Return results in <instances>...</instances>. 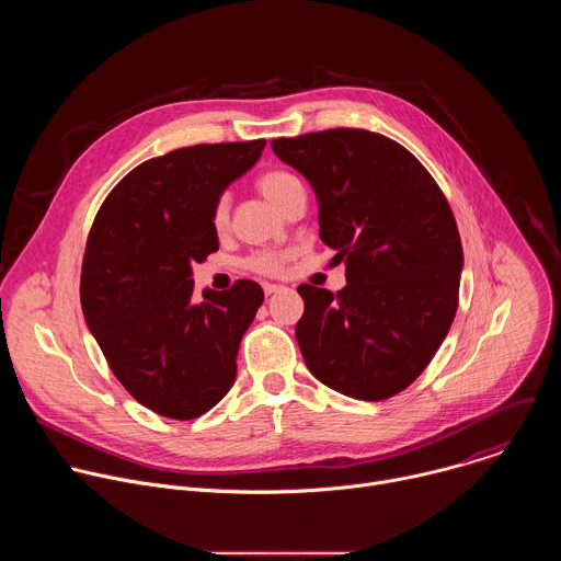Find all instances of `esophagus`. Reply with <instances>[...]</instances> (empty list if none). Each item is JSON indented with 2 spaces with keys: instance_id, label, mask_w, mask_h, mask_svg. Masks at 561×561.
Returning a JSON list of instances; mask_svg holds the SVG:
<instances>
[{
  "instance_id": "34e87169",
  "label": "esophagus",
  "mask_w": 561,
  "mask_h": 561,
  "mask_svg": "<svg viewBox=\"0 0 561 561\" xmlns=\"http://www.w3.org/2000/svg\"><path fill=\"white\" fill-rule=\"evenodd\" d=\"M277 290H282V286H277V284H264V293H266V295H275Z\"/></svg>"
}]
</instances>
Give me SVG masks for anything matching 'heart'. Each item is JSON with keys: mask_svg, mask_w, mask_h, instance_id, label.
<instances>
[{"mask_svg": "<svg viewBox=\"0 0 561 561\" xmlns=\"http://www.w3.org/2000/svg\"><path fill=\"white\" fill-rule=\"evenodd\" d=\"M299 186H301V182L286 171H266L257 178V191L279 210L286 204V199L290 197V193L297 191ZM226 219H228V208H226V202L219 199L213 206V226L224 228ZM286 262H288L286 253L262 251V253H253L247 260V268L262 273V275H279L286 268Z\"/></svg>", "mask_w": 561, "mask_h": 561, "instance_id": "obj_1", "label": "heart"}]
</instances>
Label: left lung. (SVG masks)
<instances>
[{
  "label": "left lung",
  "instance_id": "obj_1",
  "mask_svg": "<svg viewBox=\"0 0 561 561\" xmlns=\"http://www.w3.org/2000/svg\"><path fill=\"white\" fill-rule=\"evenodd\" d=\"M319 202V237L346 264L333 295L301 284L295 327L308 370L379 402L431 364L459 304L461 239L446 195L402 144L364 128L273 139Z\"/></svg>",
  "mask_w": 561,
  "mask_h": 561
}]
</instances>
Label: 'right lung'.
<instances>
[{"label": "right lung", "mask_w": 561, "mask_h": 561, "mask_svg": "<svg viewBox=\"0 0 561 561\" xmlns=\"http://www.w3.org/2000/svg\"><path fill=\"white\" fill-rule=\"evenodd\" d=\"M266 139L197 144L133 169L91 226L79 299L113 375L152 413L195 420L230 390L264 290L237 279L193 301V264L219 249L213 206Z\"/></svg>", "instance_id": "1"}]
</instances>
